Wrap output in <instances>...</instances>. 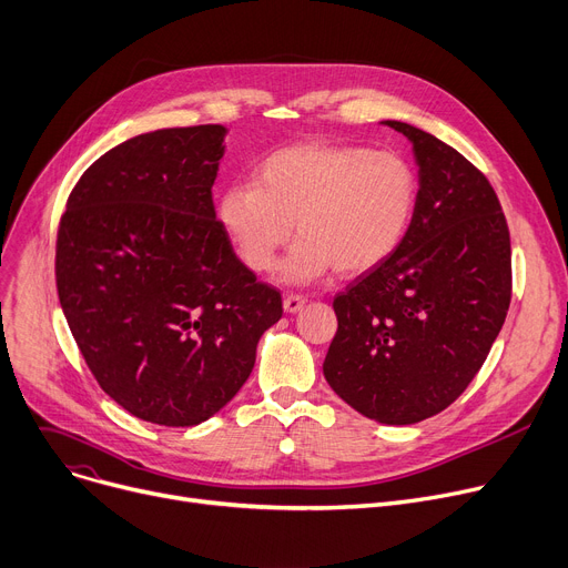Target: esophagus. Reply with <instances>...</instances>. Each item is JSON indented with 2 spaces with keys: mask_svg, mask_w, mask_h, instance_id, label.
I'll use <instances>...</instances> for the list:
<instances>
[{
  "mask_svg": "<svg viewBox=\"0 0 568 568\" xmlns=\"http://www.w3.org/2000/svg\"><path fill=\"white\" fill-rule=\"evenodd\" d=\"M304 306H306V296H304V294H285L283 308H285L287 313H296V311H301Z\"/></svg>",
  "mask_w": 568,
  "mask_h": 568,
  "instance_id": "34e87169",
  "label": "esophagus"
}]
</instances>
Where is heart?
Segmentation results:
<instances>
[{
  "label": "heart",
  "mask_w": 568,
  "mask_h": 568,
  "mask_svg": "<svg viewBox=\"0 0 568 568\" xmlns=\"http://www.w3.org/2000/svg\"><path fill=\"white\" fill-rule=\"evenodd\" d=\"M418 205V180L393 150L298 143L276 150L219 199L221 231L255 274L276 267L294 244L285 276L315 281L335 267L358 276L386 262L404 242Z\"/></svg>",
  "instance_id": "heart-1"
}]
</instances>
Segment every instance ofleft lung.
I'll return each instance as SVG.
<instances>
[{
	"mask_svg": "<svg viewBox=\"0 0 568 568\" xmlns=\"http://www.w3.org/2000/svg\"><path fill=\"white\" fill-rule=\"evenodd\" d=\"M420 166L402 246L335 294L328 386L386 425H413L455 402L484 365L511 301L507 219L486 175L408 123Z\"/></svg>",
	"mask_w": 568,
	"mask_h": 568,
	"instance_id": "1",
	"label": "left lung"
}]
</instances>
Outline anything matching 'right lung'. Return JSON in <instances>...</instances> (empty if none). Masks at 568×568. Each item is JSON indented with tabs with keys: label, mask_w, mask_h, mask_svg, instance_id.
Segmentation results:
<instances>
[{
	"label": "right lung",
	"mask_w": 568,
	"mask_h": 568,
	"mask_svg": "<svg viewBox=\"0 0 568 568\" xmlns=\"http://www.w3.org/2000/svg\"><path fill=\"white\" fill-rule=\"evenodd\" d=\"M225 128L139 134L74 184L57 233V292L100 388L145 423L194 427L255 365L281 292L235 255L212 184Z\"/></svg>",
	"instance_id": "right-lung-1"
}]
</instances>
